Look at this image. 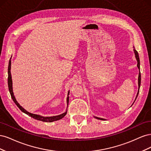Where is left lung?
I'll list each match as a JSON object with an SVG mask.
<instances>
[{"label": "left lung", "instance_id": "8db88e82", "mask_svg": "<svg viewBox=\"0 0 151 151\" xmlns=\"http://www.w3.org/2000/svg\"><path fill=\"white\" fill-rule=\"evenodd\" d=\"M134 53H135V57H136V59L137 60V67L139 68V69L140 70V59H139V53L138 52H137V50L135 49H134ZM138 84H139V91H138V93H137V96H136V98H137V96L139 94V89H140V83H141V75H140V72H139V78H138ZM135 98V99H136ZM97 119H99V120H104V119H103V118H98V117H95Z\"/></svg>", "mask_w": 151, "mask_h": 151}]
</instances>
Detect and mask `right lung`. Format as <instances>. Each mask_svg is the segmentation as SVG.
<instances>
[{
	"label": "right lung",
	"mask_w": 151,
	"mask_h": 151,
	"mask_svg": "<svg viewBox=\"0 0 151 151\" xmlns=\"http://www.w3.org/2000/svg\"><path fill=\"white\" fill-rule=\"evenodd\" d=\"M11 60H9V66H8V87H9V92L11 96V98L12 99V100L14 101V102L15 103V104L17 105V106L21 110L24 112V113L27 114V115L30 116L31 117L35 118V119L37 120H40V121H42V122H52L54 121H57L58 120L60 119H62V118L64 117L65 116V115L67 114V111L63 113L60 115H57V116H47V117H44L42 116H40V115H35V114H33V113H31L27 111L26 110L22 108V106H20V104L17 103V101H16V99L14 97V93L12 92V77H11ZM68 95H69V91H68V96L67 98V104H68V101H69V96H68Z\"/></svg>",
	"instance_id": "add662e5"
}]
</instances>
